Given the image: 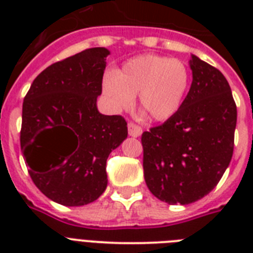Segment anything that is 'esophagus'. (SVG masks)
<instances>
[{"instance_id":"1","label":"esophagus","mask_w":253,"mask_h":253,"mask_svg":"<svg viewBox=\"0 0 253 253\" xmlns=\"http://www.w3.org/2000/svg\"><path fill=\"white\" fill-rule=\"evenodd\" d=\"M127 127H128V135H130V136H134V138H139V136L142 135V132H143L142 127L138 126V125H135V123L130 122Z\"/></svg>"}]
</instances>
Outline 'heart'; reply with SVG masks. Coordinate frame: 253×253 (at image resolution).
<instances>
[{
  "label": "heart",
  "mask_w": 253,
  "mask_h": 253,
  "mask_svg": "<svg viewBox=\"0 0 253 253\" xmlns=\"http://www.w3.org/2000/svg\"><path fill=\"white\" fill-rule=\"evenodd\" d=\"M190 84V72L181 60L147 53L132 57L115 73H106L102 93L114 110L139 103L151 118L168 121L180 111Z\"/></svg>",
  "instance_id": "b5f03b06"
}]
</instances>
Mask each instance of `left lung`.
<instances>
[{"instance_id":"obj_1","label":"left lung","mask_w":253,"mask_h":253,"mask_svg":"<svg viewBox=\"0 0 253 253\" xmlns=\"http://www.w3.org/2000/svg\"><path fill=\"white\" fill-rule=\"evenodd\" d=\"M193 81L174 117L143 132L144 180L156 198L188 205L211 192L234 152L236 105L226 77L192 55Z\"/></svg>"}]
</instances>
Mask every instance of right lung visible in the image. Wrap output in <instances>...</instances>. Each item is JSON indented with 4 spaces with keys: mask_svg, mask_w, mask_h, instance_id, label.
Instances as JSON below:
<instances>
[{
    "mask_svg": "<svg viewBox=\"0 0 253 253\" xmlns=\"http://www.w3.org/2000/svg\"><path fill=\"white\" fill-rule=\"evenodd\" d=\"M107 55L95 47L49 65L23 101L21 148L30 176L64 206L90 204L105 192L107 158L127 138L121 115L97 109Z\"/></svg>",
    "mask_w": 253,
    "mask_h": 253,
    "instance_id": "1",
    "label": "right lung"
}]
</instances>
